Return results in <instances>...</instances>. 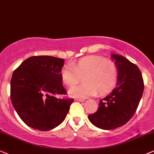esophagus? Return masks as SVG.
I'll use <instances>...</instances> for the list:
<instances>
[{
	"mask_svg": "<svg viewBox=\"0 0 154 154\" xmlns=\"http://www.w3.org/2000/svg\"><path fill=\"white\" fill-rule=\"evenodd\" d=\"M75 100H77V101H79V102H83L85 100L82 99V98H75Z\"/></svg>",
	"mask_w": 154,
	"mask_h": 154,
	"instance_id": "1",
	"label": "esophagus"
}]
</instances>
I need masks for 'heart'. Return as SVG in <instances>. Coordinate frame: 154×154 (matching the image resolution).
Wrapping results in <instances>:
<instances>
[{"label":"heart","instance_id":"obj_1","mask_svg":"<svg viewBox=\"0 0 154 154\" xmlns=\"http://www.w3.org/2000/svg\"><path fill=\"white\" fill-rule=\"evenodd\" d=\"M62 82L68 87L75 86L82 79L84 83L69 91L73 98H86L109 93L116 83L118 68L114 62L101 56H91L81 58L72 66H66L60 72Z\"/></svg>","mask_w":154,"mask_h":154}]
</instances>
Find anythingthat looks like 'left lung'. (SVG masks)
<instances>
[{
  "mask_svg": "<svg viewBox=\"0 0 154 154\" xmlns=\"http://www.w3.org/2000/svg\"><path fill=\"white\" fill-rule=\"evenodd\" d=\"M118 68L116 87L100 100L97 111L88 115L94 126L104 130L122 126L136 113L143 93L141 71L136 64L124 57L112 54Z\"/></svg>",
  "mask_w": 154,
  "mask_h": 154,
  "instance_id": "obj_1",
  "label": "left lung"
}]
</instances>
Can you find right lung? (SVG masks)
Here are the masks:
<instances>
[{
  "instance_id": "add662e5",
  "label": "right lung",
  "mask_w": 154,
  "mask_h": 154,
  "mask_svg": "<svg viewBox=\"0 0 154 154\" xmlns=\"http://www.w3.org/2000/svg\"><path fill=\"white\" fill-rule=\"evenodd\" d=\"M64 60L49 56L25 60L13 72L11 100L21 120L34 129L49 131L60 125L69 111L73 98L66 95L60 76Z\"/></svg>"
}]
</instances>
